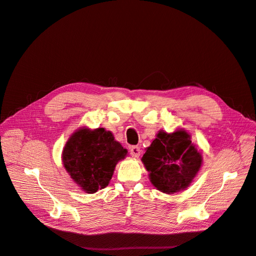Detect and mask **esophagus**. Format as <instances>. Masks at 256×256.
<instances>
[{
  "label": "esophagus",
  "instance_id": "obj_1",
  "mask_svg": "<svg viewBox=\"0 0 256 256\" xmlns=\"http://www.w3.org/2000/svg\"><path fill=\"white\" fill-rule=\"evenodd\" d=\"M130 154L134 158H138V157H140V154H141V148H140V147H138V146H132L130 148Z\"/></svg>",
  "mask_w": 256,
  "mask_h": 256
}]
</instances>
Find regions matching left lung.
Segmentation results:
<instances>
[{
  "mask_svg": "<svg viewBox=\"0 0 256 256\" xmlns=\"http://www.w3.org/2000/svg\"><path fill=\"white\" fill-rule=\"evenodd\" d=\"M141 160L154 187L173 194L191 184L202 166L203 154L192 143L190 134L178 128L171 134L158 131Z\"/></svg>",
  "mask_w": 256,
  "mask_h": 256,
  "instance_id": "1",
  "label": "left lung"
}]
</instances>
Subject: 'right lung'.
<instances>
[{
  "instance_id": "obj_1",
  "label": "right lung",
  "mask_w": 256,
  "mask_h": 256,
  "mask_svg": "<svg viewBox=\"0 0 256 256\" xmlns=\"http://www.w3.org/2000/svg\"><path fill=\"white\" fill-rule=\"evenodd\" d=\"M127 154L111 131L84 126L69 136L62 152V162L74 182L92 194L109 184L116 164Z\"/></svg>"
}]
</instances>
